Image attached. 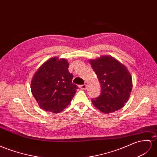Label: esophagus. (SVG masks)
<instances>
[{
    "instance_id": "1",
    "label": "esophagus",
    "mask_w": 157,
    "mask_h": 157,
    "mask_svg": "<svg viewBox=\"0 0 157 157\" xmlns=\"http://www.w3.org/2000/svg\"><path fill=\"white\" fill-rule=\"evenodd\" d=\"M79 87L81 90H86L87 89V86H86V84H83V85H80V86H79Z\"/></svg>"
}]
</instances>
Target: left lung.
I'll return each instance as SVG.
<instances>
[{"label":"left lung","instance_id":"obj_1","mask_svg":"<svg viewBox=\"0 0 157 157\" xmlns=\"http://www.w3.org/2000/svg\"><path fill=\"white\" fill-rule=\"evenodd\" d=\"M101 87V94L91 99L92 103L104 113L122 108L129 98L132 78L127 68L110 56L90 60Z\"/></svg>","mask_w":157,"mask_h":157}]
</instances>
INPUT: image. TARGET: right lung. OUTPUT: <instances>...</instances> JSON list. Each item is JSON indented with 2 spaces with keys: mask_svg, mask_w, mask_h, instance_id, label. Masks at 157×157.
Masks as SVG:
<instances>
[{
  "mask_svg": "<svg viewBox=\"0 0 157 157\" xmlns=\"http://www.w3.org/2000/svg\"><path fill=\"white\" fill-rule=\"evenodd\" d=\"M66 59L50 58L33 75L31 91L40 107L58 113L69 105L78 86L72 83L73 75L68 71Z\"/></svg>",
  "mask_w": 157,
  "mask_h": 157,
  "instance_id": "right-lung-1",
  "label": "right lung"
}]
</instances>
